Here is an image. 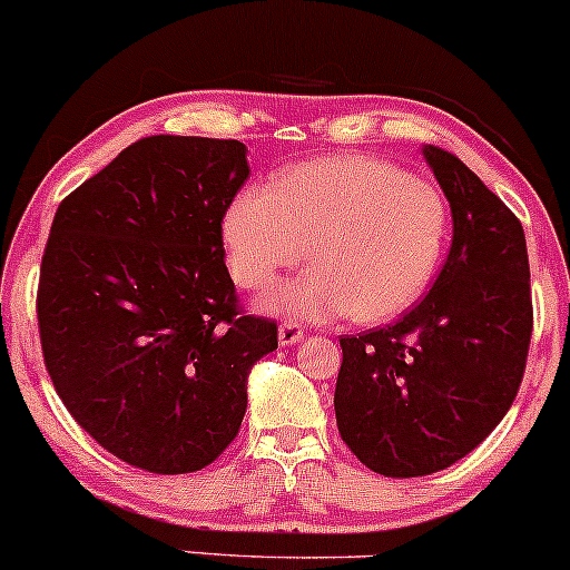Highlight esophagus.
Instances as JSON below:
<instances>
[{"label": "esophagus", "mask_w": 570, "mask_h": 570, "mask_svg": "<svg viewBox=\"0 0 570 570\" xmlns=\"http://www.w3.org/2000/svg\"><path fill=\"white\" fill-rule=\"evenodd\" d=\"M304 338V328L298 323H291V320H285L283 325H279V344H285V347H293V344H298Z\"/></svg>", "instance_id": "obj_1"}]
</instances>
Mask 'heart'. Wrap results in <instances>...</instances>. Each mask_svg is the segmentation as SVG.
Listing matches in <instances>:
<instances>
[{"instance_id": "obj_1", "label": "heart", "mask_w": 570, "mask_h": 570, "mask_svg": "<svg viewBox=\"0 0 570 570\" xmlns=\"http://www.w3.org/2000/svg\"><path fill=\"white\" fill-rule=\"evenodd\" d=\"M436 185L371 156H331L242 190L223 217L234 279L264 293L309 258L298 279L268 293L279 315L385 323L417 304L446 245Z\"/></svg>"}]
</instances>
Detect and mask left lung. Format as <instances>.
Masks as SVG:
<instances>
[{
    "label": "left lung",
    "mask_w": 570,
    "mask_h": 570,
    "mask_svg": "<svg viewBox=\"0 0 570 570\" xmlns=\"http://www.w3.org/2000/svg\"><path fill=\"white\" fill-rule=\"evenodd\" d=\"M452 207V247L399 323L342 336L338 436L382 476H428L490 436L525 374L533 302L525 232L455 153L425 147Z\"/></svg>",
    "instance_id": "1"
}]
</instances>
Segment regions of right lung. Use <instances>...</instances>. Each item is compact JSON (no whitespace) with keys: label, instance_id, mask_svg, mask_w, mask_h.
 I'll return each instance as SVG.
<instances>
[{"label":"right lung","instance_id":"1","mask_svg":"<svg viewBox=\"0 0 570 570\" xmlns=\"http://www.w3.org/2000/svg\"><path fill=\"white\" fill-rule=\"evenodd\" d=\"M239 139L156 134L59 204L42 253L45 368L78 425L150 474L226 452L277 320L247 315L223 217L250 177Z\"/></svg>","mask_w":570,"mask_h":570}]
</instances>
